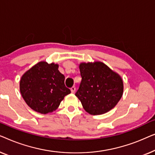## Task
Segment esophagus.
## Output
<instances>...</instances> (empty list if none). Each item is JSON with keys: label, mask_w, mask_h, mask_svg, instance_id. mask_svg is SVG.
<instances>
[{"label": "esophagus", "mask_w": 155, "mask_h": 155, "mask_svg": "<svg viewBox=\"0 0 155 155\" xmlns=\"http://www.w3.org/2000/svg\"><path fill=\"white\" fill-rule=\"evenodd\" d=\"M75 91H76V87L75 86L71 87V92L74 93L75 92Z\"/></svg>", "instance_id": "1"}]
</instances>
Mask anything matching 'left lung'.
<instances>
[{
  "instance_id": "left-lung-1",
  "label": "left lung",
  "mask_w": 155,
  "mask_h": 155,
  "mask_svg": "<svg viewBox=\"0 0 155 155\" xmlns=\"http://www.w3.org/2000/svg\"><path fill=\"white\" fill-rule=\"evenodd\" d=\"M81 81L75 95L92 115L102 114L114 108L123 95V81L118 74L101 62L81 63Z\"/></svg>"
}]
</instances>
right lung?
I'll return each mask as SVG.
<instances>
[{
	"mask_svg": "<svg viewBox=\"0 0 155 155\" xmlns=\"http://www.w3.org/2000/svg\"><path fill=\"white\" fill-rule=\"evenodd\" d=\"M21 96L28 106L41 114L55 111L71 91L58 64L40 62L24 74L19 83Z\"/></svg>",
	"mask_w": 155,
	"mask_h": 155,
	"instance_id": "obj_1",
	"label": "right lung"
}]
</instances>
